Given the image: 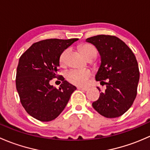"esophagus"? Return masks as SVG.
Listing matches in <instances>:
<instances>
[{
  "mask_svg": "<svg viewBox=\"0 0 150 150\" xmlns=\"http://www.w3.org/2000/svg\"><path fill=\"white\" fill-rule=\"evenodd\" d=\"M78 89H79V90H82V91H88V88L86 87H78Z\"/></svg>",
  "mask_w": 150,
  "mask_h": 150,
  "instance_id": "1",
  "label": "esophagus"
}]
</instances>
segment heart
Returning <instances> with one entry per match:
<instances>
[{"mask_svg": "<svg viewBox=\"0 0 150 150\" xmlns=\"http://www.w3.org/2000/svg\"><path fill=\"white\" fill-rule=\"evenodd\" d=\"M79 49L88 60L93 59L97 55V48L91 43H82L79 46ZM69 51V50L67 48L61 53L59 58L60 66L66 65L67 57ZM91 75L92 72L90 69H71L67 72L66 78L70 83L75 86H84L88 83Z\"/></svg>", "mask_w": 150, "mask_h": 150, "instance_id": "obj_1", "label": "heart"}]
</instances>
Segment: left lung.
Segmentation results:
<instances>
[{
	"mask_svg": "<svg viewBox=\"0 0 150 150\" xmlns=\"http://www.w3.org/2000/svg\"><path fill=\"white\" fill-rule=\"evenodd\" d=\"M86 41L94 45L100 54L102 63L96 80L107 86L105 92L100 93L92 106L104 117H120L131 107L137 94L139 69L135 55L114 35H99ZM106 79L107 83L103 81Z\"/></svg>",
	"mask_w": 150,
	"mask_h": 150,
	"instance_id": "1",
	"label": "left lung"
}]
</instances>
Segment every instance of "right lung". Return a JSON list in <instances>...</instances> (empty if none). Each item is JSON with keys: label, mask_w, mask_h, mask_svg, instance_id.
<instances>
[{"label": "right lung", "mask_w": 150, "mask_h": 150, "mask_svg": "<svg viewBox=\"0 0 150 150\" xmlns=\"http://www.w3.org/2000/svg\"><path fill=\"white\" fill-rule=\"evenodd\" d=\"M51 38L33 43L21 56L16 75V87L27 112L40 121L57 118L65 108L76 87L59 75V58L64 49L78 40ZM53 78L62 81L57 89L49 84Z\"/></svg>", "instance_id": "add662e5"}]
</instances>
